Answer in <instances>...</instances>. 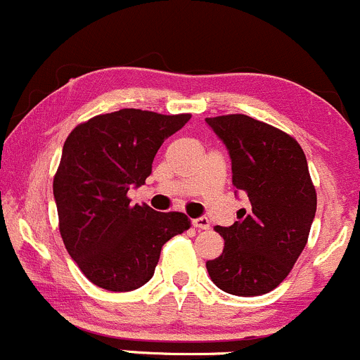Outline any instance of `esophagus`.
<instances>
[{
	"instance_id": "obj_1",
	"label": "esophagus",
	"mask_w": 360,
	"mask_h": 360,
	"mask_svg": "<svg viewBox=\"0 0 360 360\" xmlns=\"http://www.w3.org/2000/svg\"><path fill=\"white\" fill-rule=\"evenodd\" d=\"M192 226L195 227V229H210V220L206 219V217H199V219H194L192 220Z\"/></svg>"
}]
</instances>
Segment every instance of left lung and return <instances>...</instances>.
Returning <instances> with one entry per match:
<instances>
[{"label": "left lung", "mask_w": 360, "mask_h": 360, "mask_svg": "<svg viewBox=\"0 0 360 360\" xmlns=\"http://www.w3.org/2000/svg\"><path fill=\"white\" fill-rule=\"evenodd\" d=\"M206 124L229 150L233 185L250 201L233 226L215 227L224 250L206 269L227 294H268L296 264L315 219L306 155L292 136L248 115L210 117Z\"/></svg>", "instance_id": "left-lung-1"}]
</instances>
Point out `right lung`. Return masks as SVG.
Listing matches in <instances>:
<instances>
[{
    "instance_id": "obj_1",
    "label": "right lung",
    "mask_w": 360,
    "mask_h": 360,
    "mask_svg": "<svg viewBox=\"0 0 360 360\" xmlns=\"http://www.w3.org/2000/svg\"><path fill=\"white\" fill-rule=\"evenodd\" d=\"M188 119L124 108L78 124L64 141L54 176L59 233L94 285L112 292L145 285L162 245L191 227L185 213L131 206L127 198L152 173L162 141Z\"/></svg>"
}]
</instances>
